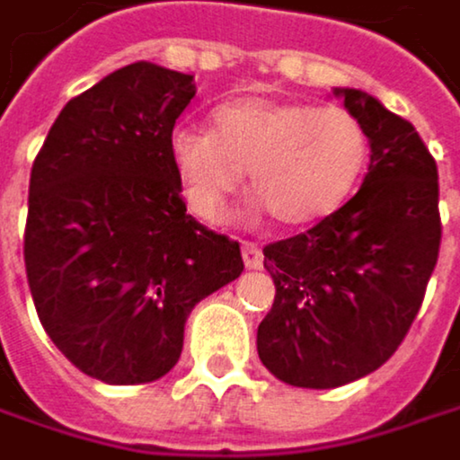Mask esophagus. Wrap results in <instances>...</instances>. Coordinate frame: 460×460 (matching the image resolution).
Instances as JSON below:
<instances>
[{"instance_id":"obj_1","label":"esophagus","mask_w":460,"mask_h":460,"mask_svg":"<svg viewBox=\"0 0 460 460\" xmlns=\"http://www.w3.org/2000/svg\"><path fill=\"white\" fill-rule=\"evenodd\" d=\"M241 254H243V265H246L249 270H257V268H262V249H260L257 243H252V241H243V246H241Z\"/></svg>"}]
</instances>
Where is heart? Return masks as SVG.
Here are the masks:
<instances>
[{"mask_svg":"<svg viewBox=\"0 0 460 460\" xmlns=\"http://www.w3.org/2000/svg\"><path fill=\"white\" fill-rule=\"evenodd\" d=\"M167 146L187 203L206 222L225 219L249 173L276 222L312 225L349 198L368 159L366 129L347 108L265 97L217 108L214 132L181 124Z\"/></svg>","mask_w":460,"mask_h":460,"instance_id":"1","label":"heart"}]
</instances>
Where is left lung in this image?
I'll list each match as a JSON object with an SVG mask.
<instances>
[{"mask_svg": "<svg viewBox=\"0 0 460 460\" xmlns=\"http://www.w3.org/2000/svg\"><path fill=\"white\" fill-rule=\"evenodd\" d=\"M363 124V187L312 230L262 249L276 298L257 328L262 366L328 390L376 371L404 341L442 241L437 162L418 129L360 89H336Z\"/></svg>", "mask_w": 460, "mask_h": 460, "instance_id": "obj_1", "label": "left lung"}]
</instances>
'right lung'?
<instances>
[{"label":"right lung","mask_w":460,"mask_h":460,"mask_svg":"<svg viewBox=\"0 0 460 460\" xmlns=\"http://www.w3.org/2000/svg\"><path fill=\"white\" fill-rule=\"evenodd\" d=\"M195 78L127 65L73 97L29 179L23 262L37 317L84 374L164 376L195 304L241 276L238 241L187 214L170 132Z\"/></svg>","instance_id":"add662e5"}]
</instances>
